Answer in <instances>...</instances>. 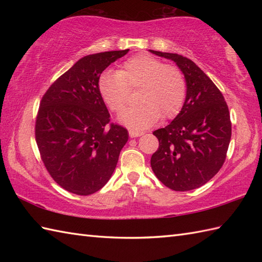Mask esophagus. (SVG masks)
I'll use <instances>...</instances> for the list:
<instances>
[{
  "instance_id": "1",
  "label": "esophagus",
  "mask_w": 262,
  "mask_h": 262,
  "mask_svg": "<svg viewBox=\"0 0 262 262\" xmlns=\"http://www.w3.org/2000/svg\"><path fill=\"white\" fill-rule=\"evenodd\" d=\"M144 134L143 132H138V130H134V129H130L129 130V136L130 137H140Z\"/></svg>"
}]
</instances>
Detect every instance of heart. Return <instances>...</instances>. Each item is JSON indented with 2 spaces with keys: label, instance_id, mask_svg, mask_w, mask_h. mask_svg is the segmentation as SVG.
Returning <instances> with one entry per match:
<instances>
[{
  "label": "heart",
  "instance_id": "b5f03b06",
  "mask_svg": "<svg viewBox=\"0 0 262 262\" xmlns=\"http://www.w3.org/2000/svg\"><path fill=\"white\" fill-rule=\"evenodd\" d=\"M138 88L135 107L119 117L132 129H144L159 120L179 113L186 99L187 83L182 72L173 65L147 54L128 58L119 71L107 70L98 80V90L104 103L116 114L125 109L129 89Z\"/></svg>",
  "mask_w": 262,
  "mask_h": 262
}]
</instances>
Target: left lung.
Instances as JSON below:
<instances>
[{
	"label": "left lung",
	"instance_id": "left-lung-1",
	"mask_svg": "<svg viewBox=\"0 0 262 262\" xmlns=\"http://www.w3.org/2000/svg\"><path fill=\"white\" fill-rule=\"evenodd\" d=\"M149 52L173 60L187 83L180 113L168 126L153 132L159 148L151 158L152 170L172 190H192L208 182L224 164L232 134L229 107L213 81L191 59Z\"/></svg>",
	"mask_w": 262,
	"mask_h": 262
}]
</instances>
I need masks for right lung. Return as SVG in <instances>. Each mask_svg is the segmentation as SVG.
Here are the masks:
<instances>
[{
    "instance_id": "1",
    "label": "right lung",
    "mask_w": 262,
    "mask_h": 262,
    "mask_svg": "<svg viewBox=\"0 0 262 262\" xmlns=\"http://www.w3.org/2000/svg\"><path fill=\"white\" fill-rule=\"evenodd\" d=\"M128 51L79 59L40 101L35 134L41 160L55 182L72 193L88 196L100 190L128 141L126 128L109 124V111L98 90L99 76Z\"/></svg>"
}]
</instances>
